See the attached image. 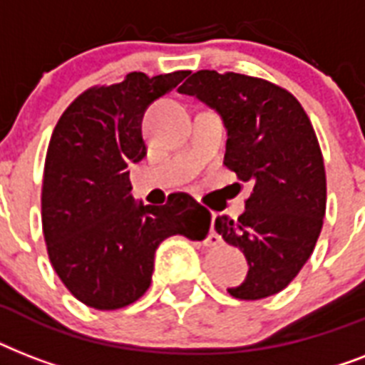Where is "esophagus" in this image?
Here are the masks:
<instances>
[{
    "instance_id": "1",
    "label": "esophagus",
    "mask_w": 365,
    "mask_h": 365,
    "mask_svg": "<svg viewBox=\"0 0 365 365\" xmlns=\"http://www.w3.org/2000/svg\"><path fill=\"white\" fill-rule=\"evenodd\" d=\"M220 242H222V237H217L216 233H212L210 239H208V244H210V246H216V244Z\"/></svg>"
}]
</instances>
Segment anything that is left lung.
Segmentation results:
<instances>
[{
    "label": "left lung",
    "instance_id": "1",
    "mask_svg": "<svg viewBox=\"0 0 365 365\" xmlns=\"http://www.w3.org/2000/svg\"><path fill=\"white\" fill-rule=\"evenodd\" d=\"M178 91L222 115L223 163L252 183L239 220L216 217L217 233L250 265L246 280L227 292L244 301L282 292L311 257L326 214V170L311 119L294 94L261 77L200 70Z\"/></svg>",
    "mask_w": 365,
    "mask_h": 365
}]
</instances>
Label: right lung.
<instances>
[{
    "mask_svg": "<svg viewBox=\"0 0 365 365\" xmlns=\"http://www.w3.org/2000/svg\"><path fill=\"white\" fill-rule=\"evenodd\" d=\"M185 76L132 71L121 83L91 87L54 126L43 170V235L53 269L87 307L130 305L148 292L163 240L208 235L210 212L187 193H172L165 206L130 195L128 165L145 157L143 111Z\"/></svg>",
    "mask_w": 365,
    "mask_h": 365,
    "instance_id": "right-lung-1",
    "label": "right lung"
}]
</instances>
